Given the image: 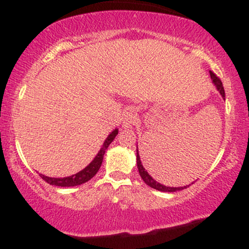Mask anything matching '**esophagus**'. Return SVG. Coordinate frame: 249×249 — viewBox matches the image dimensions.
Segmentation results:
<instances>
[{
    "label": "esophagus",
    "mask_w": 249,
    "mask_h": 249,
    "mask_svg": "<svg viewBox=\"0 0 249 249\" xmlns=\"http://www.w3.org/2000/svg\"><path fill=\"white\" fill-rule=\"evenodd\" d=\"M136 118H137L136 111L131 107L126 108V111H125L124 113V118H123V126L128 127L130 125H132L134 121H136Z\"/></svg>",
    "instance_id": "obj_1"
}]
</instances>
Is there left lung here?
Here are the masks:
<instances>
[{
  "label": "left lung",
  "instance_id": "obj_1",
  "mask_svg": "<svg viewBox=\"0 0 249 249\" xmlns=\"http://www.w3.org/2000/svg\"><path fill=\"white\" fill-rule=\"evenodd\" d=\"M210 73H211V78H212L213 83L215 84V87L218 88V90L220 91V93H221V96L225 98V90H224V87H222V83L220 81V78L215 75V73L212 72V71H210ZM137 166H138L139 174H141L142 179L144 180L145 184L148 185L150 187L154 188V190L161 191V192H177V191H181L184 190V188H187L190 186V185H187V186H184V187H167V186H164V185L159 184V182H157L156 180H154L152 177L146 172V171H145L144 166L142 165L141 158H139V154H138V150H137Z\"/></svg>",
  "mask_w": 249,
  "mask_h": 249
}]
</instances>
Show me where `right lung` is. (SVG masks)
I'll return each instance as SVG.
<instances>
[{"instance_id":"right-lung-1","label":"right lung","mask_w":249,"mask_h":249,"mask_svg":"<svg viewBox=\"0 0 249 249\" xmlns=\"http://www.w3.org/2000/svg\"><path fill=\"white\" fill-rule=\"evenodd\" d=\"M118 134V130H115L112 133H110V136L107 137V141L103 144V147L101 148L98 154L96 156V158L93 159L92 161L90 162V165H88L84 170H82L81 172L73 174V176L65 177V178H49L47 176H43V174H39L41 178L47 181L48 184L55 185V186H61V187H70V186H77V185H82L84 182H87L92 178L95 174L98 172V170L102 166L103 158H104V154L108 145L113 142V139L116 138V136Z\"/></svg>"}]
</instances>
